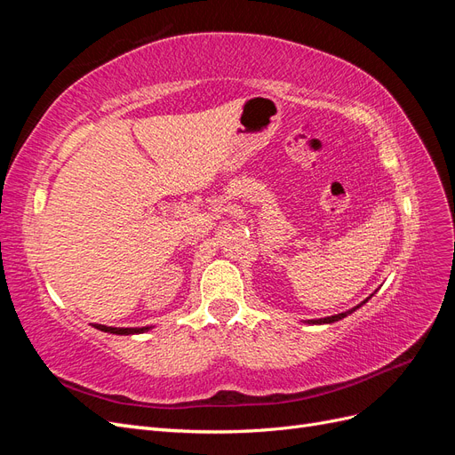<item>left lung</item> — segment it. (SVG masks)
Instances as JSON below:
<instances>
[{
	"label": "left lung",
	"mask_w": 455,
	"mask_h": 455,
	"mask_svg": "<svg viewBox=\"0 0 455 455\" xmlns=\"http://www.w3.org/2000/svg\"><path fill=\"white\" fill-rule=\"evenodd\" d=\"M376 294V292H374ZM374 294H370L366 299H363L361 304H356L355 307H351V309H347V311H343V313H338V315H330V316H324V319H311V321H306V324H332V323H338V321H341V319H346L347 315H351V313H355L356 309L359 307H363L366 301L374 296Z\"/></svg>",
	"instance_id": "1"
}]
</instances>
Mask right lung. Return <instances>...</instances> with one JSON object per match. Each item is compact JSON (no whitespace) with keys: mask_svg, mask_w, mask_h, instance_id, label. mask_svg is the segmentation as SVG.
<instances>
[{"mask_svg":"<svg viewBox=\"0 0 455 455\" xmlns=\"http://www.w3.org/2000/svg\"><path fill=\"white\" fill-rule=\"evenodd\" d=\"M91 326H94L100 332H108V334H117V336H132V334H144L148 330H151V326H142V328H117V326H106V324H96L91 323Z\"/></svg>","mask_w":455,"mask_h":455,"instance_id":"1","label":"right lung"}]
</instances>
